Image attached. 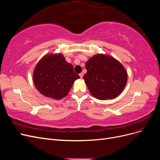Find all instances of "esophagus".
Masks as SVG:
<instances>
[{"label":"esophagus","mask_w":160,"mask_h":160,"mask_svg":"<svg viewBox=\"0 0 160 160\" xmlns=\"http://www.w3.org/2000/svg\"><path fill=\"white\" fill-rule=\"evenodd\" d=\"M79 77H80V78H82V77H83V72H81V73H79Z\"/></svg>","instance_id":"obj_1"}]
</instances>
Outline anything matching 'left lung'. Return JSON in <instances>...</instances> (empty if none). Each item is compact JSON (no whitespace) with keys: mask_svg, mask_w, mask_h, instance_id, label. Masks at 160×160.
Masks as SVG:
<instances>
[{"mask_svg":"<svg viewBox=\"0 0 160 160\" xmlns=\"http://www.w3.org/2000/svg\"><path fill=\"white\" fill-rule=\"evenodd\" d=\"M87 73L83 79L91 94L100 100L113 99L123 90L128 73L123 65L114 58L96 55L86 62Z\"/></svg>","mask_w":160,"mask_h":160,"instance_id":"obj_1","label":"left lung"}]
</instances>
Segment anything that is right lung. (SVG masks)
I'll return each mask as SVG.
<instances>
[{
    "label": "right lung",
    "mask_w": 160,
    "mask_h": 160,
    "mask_svg": "<svg viewBox=\"0 0 160 160\" xmlns=\"http://www.w3.org/2000/svg\"><path fill=\"white\" fill-rule=\"evenodd\" d=\"M79 78L73 67L61 54L46 55L38 62L33 72V82L37 90L55 99L68 94L74 81Z\"/></svg>",
    "instance_id": "add662e5"
}]
</instances>
